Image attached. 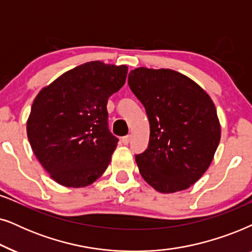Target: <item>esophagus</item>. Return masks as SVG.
<instances>
[{
  "label": "esophagus",
  "mask_w": 252,
  "mask_h": 252,
  "mask_svg": "<svg viewBox=\"0 0 252 252\" xmlns=\"http://www.w3.org/2000/svg\"><path fill=\"white\" fill-rule=\"evenodd\" d=\"M130 140H131V137H130V135L122 137V143L124 144V145H128V144L130 143Z\"/></svg>",
  "instance_id": "34e87169"
}]
</instances>
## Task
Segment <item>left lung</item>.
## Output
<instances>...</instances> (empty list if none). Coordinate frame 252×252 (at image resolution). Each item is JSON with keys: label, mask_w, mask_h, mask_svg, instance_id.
I'll list each match as a JSON object with an SVG mask.
<instances>
[{"label": "left lung", "mask_w": 252, "mask_h": 252, "mask_svg": "<svg viewBox=\"0 0 252 252\" xmlns=\"http://www.w3.org/2000/svg\"><path fill=\"white\" fill-rule=\"evenodd\" d=\"M128 84L150 122V142L136 162L157 191L172 193L198 181L221 136L216 106L198 84L170 69L137 68Z\"/></svg>", "instance_id": "8db88e82"}]
</instances>
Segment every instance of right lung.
Here are the masks:
<instances>
[{
  "label": "right lung",
  "instance_id": "right-lung-1",
  "mask_svg": "<svg viewBox=\"0 0 252 252\" xmlns=\"http://www.w3.org/2000/svg\"><path fill=\"white\" fill-rule=\"evenodd\" d=\"M126 73V65L87 62L35 96L26 124L29 142L55 182L82 188L105 173L119 142L108 129L107 101Z\"/></svg>",
  "mask_w": 252,
  "mask_h": 252
}]
</instances>
